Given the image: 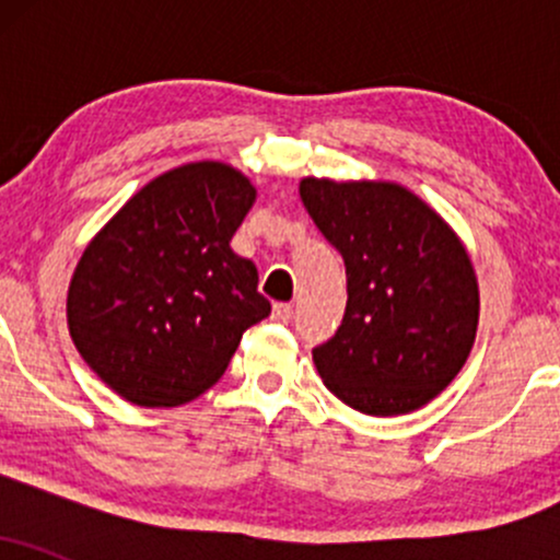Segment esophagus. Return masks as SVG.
Listing matches in <instances>:
<instances>
[{"mask_svg":"<svg viewBox=\"0 0 560 560\" xmlns=\"http://www.w3.org/2000/svg\"><path fill=\"white\" fill-rule=\"evenodd\" d=\"M271 316H273V320H279V324H289V320H292V316H294L292 302H276Z\"/></svg>","mask_w":560,"mask_h":560,"instance_id":"esophagus-1","label":"esophagus"}]
</instances>
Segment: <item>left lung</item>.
Here are the masks:
<instances>
[{"instance_id": "1", "label": "left lung", "mask_w": 560, "mask_h": 560, "mask_svg": "<svg viewBox=\"0 0 560 560\" xmlns=\"http://www.w3.org/2000/svg\"><path fill=\"white\" fill-rule=\"evenodd\" d=\"M302 205L342 255L347 305L313 363L339 400L369 416L427 405L464 369L479 324L466 247L397 184L302 178Z\"/></svg>"}]
</instances>
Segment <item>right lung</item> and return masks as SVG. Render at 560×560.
<instances>
[{
  "label": "right lung",
  "mask_w": 560,
  "mask_h": 560,
  "mask_svg": "<svg viewBox=\"0 0 560 560\" xmlns=\"http://www.w3.org/2000/svg\"><path fill=\"white\" fill-rule=\"evenodd\" d=\"M253 202L255 186L231 165L189 163L139 189L83 249L70 337L124 400H195L271 313L255 262L229 244Z\"/></svg>",
  "instance_id": "right-lung-1"
}]
</instances>
